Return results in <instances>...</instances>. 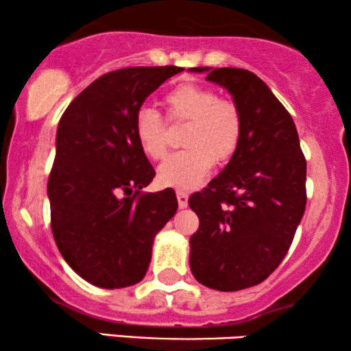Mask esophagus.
<instances>
[{"mask_svg":"<svg viewBox=\"0 0 351 351\" xmlns=\"http://www.w3.org/2000/svg\"><path fill=\"white\" fill-rule=\"evenodd\" d=\"M177 204L180 208H185L189 205V193L184 191H177Z\"/></svg>","mask_w":351,"mask_h":351,"instance_id":"34e87169","label":"esophagus"}]
</instances>
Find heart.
<instances>
[{
	"mask_svg": "<svg viewBox=\"0 0 351 351\" xmlns=\"http://www.w3.org/2000/svg\"><path fill=\"white\" fill-rule=\"evenodd\" d=\"M167 117L172 121H187L184 133L185 149L174 152L158 169L159 182L166 187L191 191L197 187L215 159L226 162L240 147L243 114L237 103L220 98L215 90L184 84L164 98ZM134 136L149 159L164 158L167 151L166 121L159 111L143 106L134 117Z\"/></svg>",
	"mask_w": 351,
	"mask_h": 351,
	"instance_id": "b5f03b06",
	"label": "heart"
}]
</instances>
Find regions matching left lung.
<instances>
[{"label": "left lung", "instance_id": "left-lung-1", "mask_svg": "<svg viewBox=\"0 0 351 351\" xmlns=\"http://www.w3.org/2000/svg\"><path fill=\"white\" fill-rule=\"evenodd\" d=\"M225 86L243 114V138L223 171L189 199L199 217L191 269L200 284L241 291L281 265L306 210V158L289 111L245 69L195 67Z\"/></svg>", "mask_w": 351, "mask_h": 351}]
</instances>
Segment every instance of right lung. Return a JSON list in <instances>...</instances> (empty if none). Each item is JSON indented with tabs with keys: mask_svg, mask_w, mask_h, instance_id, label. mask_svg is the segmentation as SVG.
Segmentation results:
<instances>
[{
	"mask_svg": "<svg viewBox=\"0 0 351 351\" xmlns=\"http://www.w3.org/2000/svg\"><path fill=\"white\" fill-rule=\"evenodd\" d=\"M182 70H113L62 114L47 182L51 228L67 265L93 286L119 289L141 281L154 237L174 217L172 189L141 192L156 171L136 141L134 117L158 86Z\"/></svg>",
	"mask_w": 351,
	"mask_h": 351,
	"instance_id": "1",
	"label": "right lung"
}]
</instances>
